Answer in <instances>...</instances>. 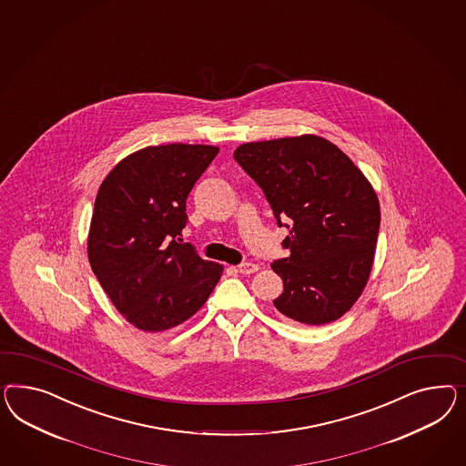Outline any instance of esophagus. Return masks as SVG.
<instances>
[{
    "mask_svg": "<svg viewBox=\"0 0 466 466\" xmlns=\"http://www.w3.org/2000/svg\"><path fill=\"white\" fill-rule=\"evenodd\" d=\"M257 270H260V266L255 264V262H245V264H239L238 266V272H241V274H253Z\"/></svg>",
    "mask_w": 466,
    "mask_h": 466,
    "instance_id": "1",
    "label": "esophagus"
}]
</instances>
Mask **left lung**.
I'll use <instances>...</instances> for the list:
<instances>
[{
	"instance_id": "obj_1",
	"label": "left lung",
	"mask_w": 466,
	"mask_h": 466,
	"mask_svg": "<svg viewBox=\"0 0 466 466\" xmlns=\"http://www.w3.org/2000/svg\"><path fill=\"white\" fill-rule=\"evenodd\" d=\"M235 160L291 225L289 257L272 262L284 282L274 306L288 319L325 325L346 315L371 274L380 200L340 147L303 134L239 145Z\"/></svg>"
}]
</instances>
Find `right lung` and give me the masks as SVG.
<instances>
[{
  "mask_svg": "<svg viewBox=\"0 0 466 466\" xmlns=\"http://www.w3.org/2000/svg\"><path fill=\"white\" fill-rule=\"evenodd\" d=\"M219 147L173 143L120 160L95 199L88 260L120 315L145 332L194 317L223 276L178 238L186 200Z\"/></svg>",
  "mask_w": 466,
  "mask_h": 466,
  "instance_id": "right-lung-1",
  "label": "right lung"
}]
</instances>
